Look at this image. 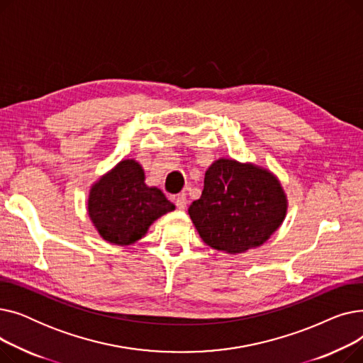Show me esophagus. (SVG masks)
<instances>
[{
  "label": "esophagus",
  "mask_w": 363,
  "mask_h": 363,
  "mask_svg": "<svg viewBox=\"0 0 363 363\" xmlns=\"http://www.w3.org/2000/svg\"><path fill=\"white\" fill-rule=\"evenodd\" d=\"M186 203H188V200H186V196H185L184 193L179 194V196L177 197V200H175V204H177V207L179 208V211H185Z\"/></svg>",
  "instance_id": "1"
}]
</instances>
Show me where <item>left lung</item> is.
<instances>
[{"label": "left lung", "mask_w": 363, "mask_h": 363, "mask_svg": "<svg viewBox=\"0 0 363 363\" xmlns=\"http://www.w3.org/2000/svg\"><path fill=\"white\" fill-rule=\"evenodd\" d=\"M188 213L207 245L237 255L262 245L278 230L287 196L268 169L222 157L206 170L201 197Z\"/></svg>", "instance_id": "8db88e82"}]
</instances>
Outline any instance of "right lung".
<instances>
[{"label":"right lung","mask_w":363,"mask_h":363,"mask_svg":"<svg viewBox=\"0 0 363 363\" xmlns=\"http://www.w3.org/2000/svg\"><path fill=\"white\" fill-rule=\"evenodd\" d=\"M141 164L119 162L89 189L88 215L108 242L129 245L141 240L150 225L175 206L156 186L145 185Z\"/></svg>","instance_id":"obj_1"}]
</instances>
